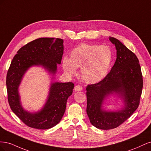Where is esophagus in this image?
<instances>
[{
  "mask_svg": "<svg viewBox=\"0 0 151 151\" xmlns=\"http://www.w3.org/2000/svg\"><path fill=\"white\" fill-rule=\"evenodd\" d=\"M83 87L82 86H79V85H77V86H75V88H74V89H75V91H82L83 90Z\"/></svg>",
  "mask_w": 151,
  "mask_h": 151,
  "instance_id": "esophagus-1",
  "label": "esophagus"
}]
</instances>
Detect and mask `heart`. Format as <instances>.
I'll list each match as a JSON object with an SVG mask.
<instances>
[{"label":"heart","instance_id":"b5f03b06","mask_svg":"<svg viewBox=\"0 0 151 151\" xmlns=\"http://www.w3.org/2000/svg\"><path fill=\"white\" fill-rule=\"evenodd\" d=\"M113 60V52L108 46L82 44L73 49L70 58L62 60L63 70L68 75L77 74L81 67V76L88 83H96L108 74Z\"/></svg>","mask_w":151,"mask_h":151}]
</instances>
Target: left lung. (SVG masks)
Instances as JSON below:
<instances>
[{"label": "left lung", "mask_w": 151, "mask_h": 151, "mask_svg": "<svg viewBox=\"0 0 151 151\" xmlns=\"http://www.w3.org/2000/svg\"><path fill=\"white\" fill-rule=\"evenodd\" d=\"M109 40L116 50L115 64L104 79L86 88L87 114L91 124L102 130L115 129L133 114L139 105L143 87L137 57L118 40L110 36ZM111 95L121 98L120 110L110 111L104 108Z\"/></svg>", "instance_id": "1"}]
</instances>
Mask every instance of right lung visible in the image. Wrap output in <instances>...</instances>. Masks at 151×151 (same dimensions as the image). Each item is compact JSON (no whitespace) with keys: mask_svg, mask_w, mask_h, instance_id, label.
<instances>
[{"mask_svg":"<svg viewBox=\"0 0 151 151\" xmlns=\"http://www.w3.org/2000/svg\"><path fill=\"white\" fill-rule=\"evenodd\" d=\"M63 48L62 39L38 38L21 48L11 62L6 78L9 104L12 111L29 127L51 129L60 122L65 113L67 99L72 94L74 84L55 81ZM35 66H42L48 71L52 82L44 106L38 112H31L22 106L19 88L26 72Z\"/></svg>","mask_w":151,"mask_h":151,"instance_id":"1","label":"right lung"}]
</instances>
